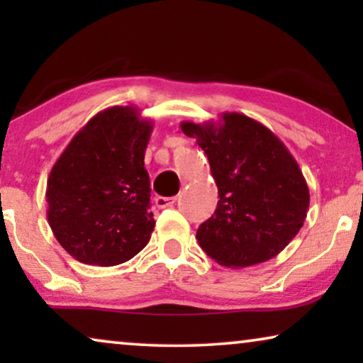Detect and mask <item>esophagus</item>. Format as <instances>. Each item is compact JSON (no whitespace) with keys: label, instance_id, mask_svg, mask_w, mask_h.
<instances>
[{"label":"esophagus","instance_id":"esophagus-1","mask_svg":"<svg viewBox=\"0 0 363 363\" xmlns=\"http://www.w3.org/2000/svg\"><path fill=\"white\" fill-rule=\"evenodd\" d=\"M177 201V196H157L155 198V203L158 208H168V206H173Z\"/></svg>","mask_w":363,"mask_h":363}]
</instances>
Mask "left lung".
Here are the masks:
<instances>
[{"instance_id":"left-lung-1","label":"left lung","mask_w":363,"mask_h":363,"mask_svg":"<svg viewBox=\"0 0 363 363\" xmlns=\"http://www.w3.org/2000/svg\"><path fill=\"white\" fill-rule=\"evenodd\" d=\"M210 162L218 206L196 231L218 264L240 269L279 255L304 225L309 186L287 147L255 118L225 112L218 122H182Z\"/></svg>"}]
</instances>
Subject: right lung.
<instances>
[{"label": "right lung", "mask_w": 363, "mask_h": 363, "mask_svg": "<svg viewBox=\"0 0 363 363\" xmlns=\"http://www.w3.org/2000/svg\"><path fill=\"white\" fill-rule=\"evenodd\" d=\"M153 123L132 106L99 112L69 142L48 178V223L84 264L117 266L150 241V178L143 165Z\"/></svg>", "instance_id": "1"}]
</instances>
